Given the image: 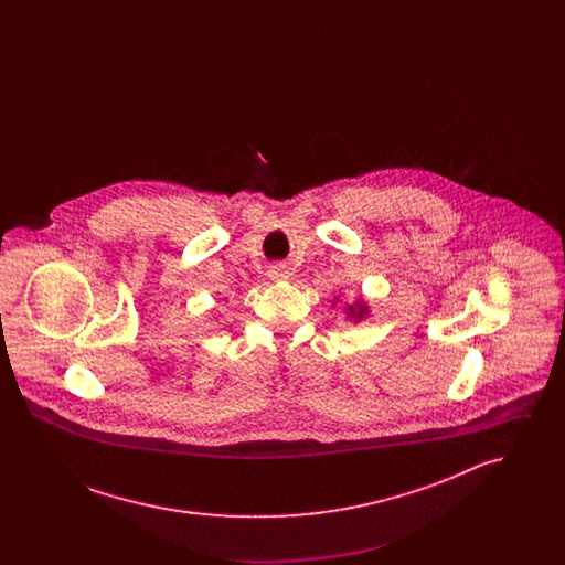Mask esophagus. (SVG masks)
<instances>
[{"label":"esophagus","mask_w":565,"mask_h":565,"mask_svg":"<svg viewBox=\"0 0 565 565\" xmlns=\"http://www.w3.org/2000/svg\"><path fill=\"white\" fill-rule=\"evenodd\" d=\"M269 277L273 281H284V279H288L290 277V273L288 269L284 267V265H275V267H270Z\"/></svg>","instance_id":"1"}]
</instances>
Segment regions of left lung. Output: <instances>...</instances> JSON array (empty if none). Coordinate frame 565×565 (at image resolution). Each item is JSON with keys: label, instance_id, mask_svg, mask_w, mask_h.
I'll use <instances>...</instances> for the list:
<instances>
[{"label": "left lung", "instance_id": "8db88e82", "mask_svg": "<svg viewBox=\"0 0 565 565\" xmlns=\"http://www.w3.org/2000/svg\"><path fill=\"white\" fill-rule=\"evenodd\" d=\"M369 313H371V307H369V302H366L364 298H358L355 302H351V305L345 307V318L353 323H360L362 320H366Z\"/></svg>", "mask_w": 565, "mask_h": 565}]
</instances>
